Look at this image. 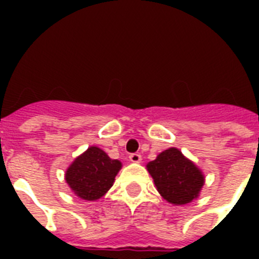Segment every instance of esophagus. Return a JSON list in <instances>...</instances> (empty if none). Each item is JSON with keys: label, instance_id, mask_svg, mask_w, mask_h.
Instances as JSON below:
<instances>
[{"label": "esophagus", "instance_id": "obj_1", "mask_svg": "<svg viewBox=\"0 0 259 259\" xmlns=\"http://www.w3.org/2000/svg\"><path fill=\"white\" fill-rule=\"evenodd\" d=\"M130 161H131L132 163H140V162H141V155L137 154V153H134V154L130 155Z\"/></svg>", "mask_w": 259, "mask_h": 259}]
</instances>
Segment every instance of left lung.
<instances>
[{"label":"left lung","instance_id":"1","mask_svg":"<svg viewBox=\"0 0 259 259\" xmlns=\"http://www.w3.org/2000/svg\"><path fill=\"white\" fill-rule=\"evenodd\" d=\"M155 188L167 202L187 205L198 198L205 184V175L197 164L178 148H168L146 164Z\"/></svg>","mask_w":259,"mask_h":259}]
</instances>
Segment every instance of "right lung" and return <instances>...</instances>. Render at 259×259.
<instances>
[{
  "instance_id": "obj_1",
  "label": "right lung",
  "mask_w": 259,
  "mask_h": 259,
  "mask_svg": "<svg viewBox=\"0 0 259 259\" xmlns=\"http://www.w3.org/2000/svg\"><path fill=\"white\" fill-rule=\"evenodd\" d=\"M122 162L111 159L101 148L89 146L67 167L65 180L75 196L85 201L100 200L107 193Z\"/></svg>"
}]
</instances>
